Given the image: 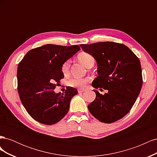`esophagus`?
<instances>
[{"instance_id":"1","label":"esophagus","mask_w":157,"mask_h":157,"mask_svg":"<svg viewBox=\"0 0 157 157\" xmlns=\"http://www.w3.org/2000/svg\"><path fill=\"white\" fill-rule=\"evenodd\" d=\"M84 91H85L84 89H79V90H78V93H82V92H84Z\"/></svg>"}]
</instances>
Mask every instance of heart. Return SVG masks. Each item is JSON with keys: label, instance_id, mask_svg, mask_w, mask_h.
I'll list each match as a JSON object with an SVG mask.
<instances>
[{"label": "heart", "instance_id": "b5f03b06", "mask_svg": "<svg viewBox=\"0 0 157 157\" xmlns=\"http://www.w3.org/2000/svg\"><path fill=\"white\" fill-rule=\"evenodd\" d=\"M78 59L79 61L82 64H83L86 67H88L90 65L94 64V58L92 55L90 54L82 52L78 56ZM71 62L69 60L66 61L62 66V72L66 73L69 71L70 67ZM88 82L87 79L84 78H74L69 80L68 81V84L73 87H84L85 84Z\"/></svg>", "mask_w": 157, "mask_h": 157}]
</instances>
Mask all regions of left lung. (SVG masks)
I'll return each mask as SVG.
<instances>
[{"instance_id":"1","label":"left lung","mask_w":157,"mask_h":157,"mask_svg":"<svg viewBox=\"0 0 157 157\" xmlns=\"http://www.w3.org/2000/svg\"><path fill=\"white\" fill-rule=\"evenodd\" d=\"M93 56L98 65V77L92 82L95 88L107 90L96 97L88 108L99 121L112 123L130 111L141 91L143 80L140 59L126 45L114 42L80 44Z\"/></svg>"}]
</instances>
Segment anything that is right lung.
<instances>
[{
    "label": "right lung",
    "instance_id": "1",
    "mask_svg": "<svg viewBox=\"0 0 157 157\" xmlns=\"http://www.w3.org/2000/svg\"><path fill=\"white\" fill-rule=\"evenodd\" d=\"M80 50L71 46L45 44L29 50L17 67V90L20 100L32 118L42 124L58 122L68 113L71 99L78 91L68 87L56 93V83L64 77L62 66Z\"/></svg>",
    "mask_w": 157,
    "mask_h": 157
}]
</instances>
